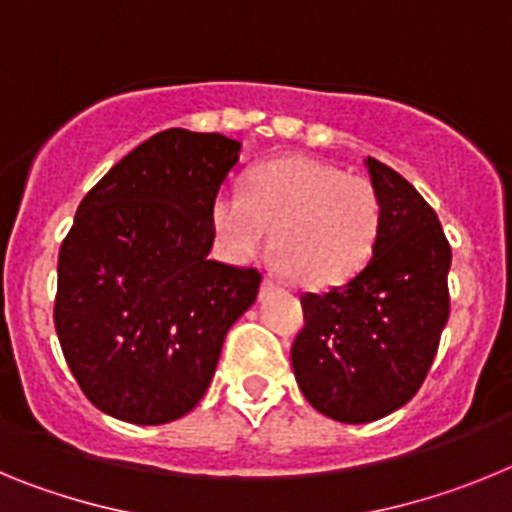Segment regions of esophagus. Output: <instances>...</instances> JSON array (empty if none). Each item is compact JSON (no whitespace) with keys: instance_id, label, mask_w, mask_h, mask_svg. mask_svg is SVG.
Returning <instances> with one entry per match:
<instances>
[{"instance_id":"34e87169","label":"esophagus","mask_w":512,"mask_h":512,"mask_svg":"<svg viewBox=\"0 0 512 512\" xmlns=\"http://www.w3.org/2000/svg\"><path fill=\"white\" fill-rule=\"evenodd\" d=\"M274 289H277V282H274V279H264V282H261V297H266L269 292H274Z\"/></svg>"}]
</instances>
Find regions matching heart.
<instances>
[{
    "instance_id": "heart-1",
    "label": "heart",
    "mask_w": 512,
    "mask_h": 512,
    "mask_svg": "<svg viewBox=\"0 0 512 512\" xmlns=\"http://www.w3.org/2000/svg\"><path fill=\"white\" fill-rule=\"evenodd\" d=\"M210 223L228 259L259 256L274 230L271 248L282 269L305 287H336L372 259L382 200L366 176L287 156L253 169L243 194L217 192Z\"/></svg>"
}]
</instances>
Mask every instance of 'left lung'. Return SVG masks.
I'll list each match as a JSON object with an SVG mask.
<instances>
[{"label":"left lung","instance_id":"left-lung-1","mask_svg":"<svg viewBox=\"0 0 512 512\" xmlns=\"http://www.w3.org/2000/svg\"><path fill=\"white\" fill-rule=\"evenodd\" d=\"M382 200L372 259L343 287L300 297L292 343L302 395L338 423H372L420 390L449 320L451 246L438 215L395 169L364 161Z\"/></svg>","mask_w":512,"mask_h":512}]
</instances>
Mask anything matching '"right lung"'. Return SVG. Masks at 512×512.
I'll list each match as a JSON object with an SVG mask.
<instances>
[{
    "mask_svg": "<svg viewBox=\"0 0 512 512\" xmlns=\"http://www.w3.org/2000/svg\"><path fill=\"white\" fill-rule=\"evenodd\" d=\"M241 156L220 133L164 130L89 189L61 253L53 320L94 408L135 425L202 400L256 269L210 259V207Z\"/></svg>",
    "mask_w": 512,
    "mask_h": 512,
    "instance_id": "right-lung-1",
    "label": "right lung"
}]
</instances>
